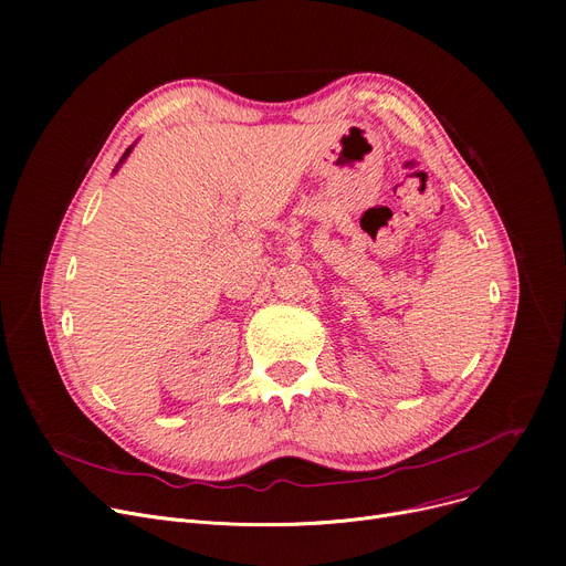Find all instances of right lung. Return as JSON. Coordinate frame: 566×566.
I'll use <instances>...</instances> for the list:
<instances>
[{
    "label": "right lung",
    "instance_id": "add662e5",
    "mask_svg": "<svg viewBox=\"0 0 566 566\" xmlns=\"http://www.w3.org/2000/svg\"><path fill=\"white\" fill-rule=\"evenodd\" d=\"M128 154H130V148H126V154H124V158H126V156H128Z\"/></svg>",
    "mask_w": 566,
    "mask_h": 566
}]
</instances>
